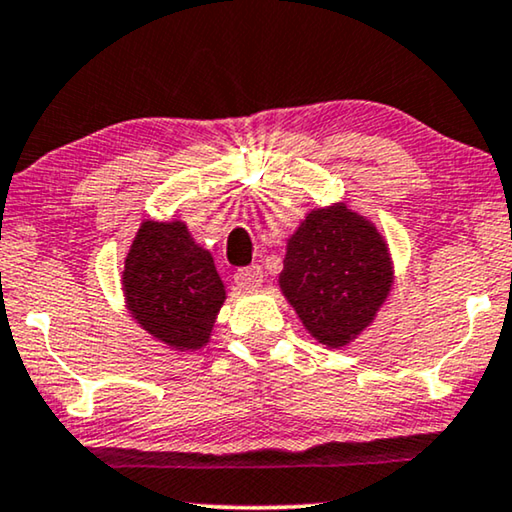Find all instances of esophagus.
I'll use <instances>...</instances> for the list:
<instances>
[{"label": "esophagus", "mask_w": 512, "mask_h": 512, "mask_svg": "<svg viewBox=\"0 0 512 512\" xmlns=\"http://www.w3.org/2000/svg\"><path fill=\"white\" fill-rule=\"evenodd\" d=\"M262 280H264V273L257 264L246 266V269H239L234 276V283L239 285L241 290H257V287L262 285Z\"/></svg>", "instance_id": "1"}]
</instances>
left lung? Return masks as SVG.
<instances>
[{
    "label": "left lung",
    "instance_id": "8db88e82",
    "mask_svg": "<svg viewBox=\"0 0 512 512\" xmlns=\"http://www.w3.org/2000/svg\"><path fill=\"white\" fill-rule=\"evenodd\" d=\"M278 285L315 341L343 348L376 320L390 297V246L345 201L313 208L287 239Z\"/></svg>",
    "mask_w": 512,
    "mask_h": 512
}]
</instances>
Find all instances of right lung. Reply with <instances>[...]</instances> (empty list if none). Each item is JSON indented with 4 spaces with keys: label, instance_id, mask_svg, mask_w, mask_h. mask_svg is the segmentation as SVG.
Masks as SVG:
<instances>
[{
    "label": "right lung",
    "instance_id": "right-lung-1",
    "mask_svg": "<svg viewBox=\"0 0 512 512\" xmlns=\"http://www.w3.org/2000/svg\"><path fill=\"white\" fill-rule=\"evenodd\" d=\"M120 283L136 325L178 352H194L211 341L227 299L213 255L192 239L183 220H143Z\"/></svg>",
    "mask_w": 512,
    "mask_h": 512
}]
</instances>
